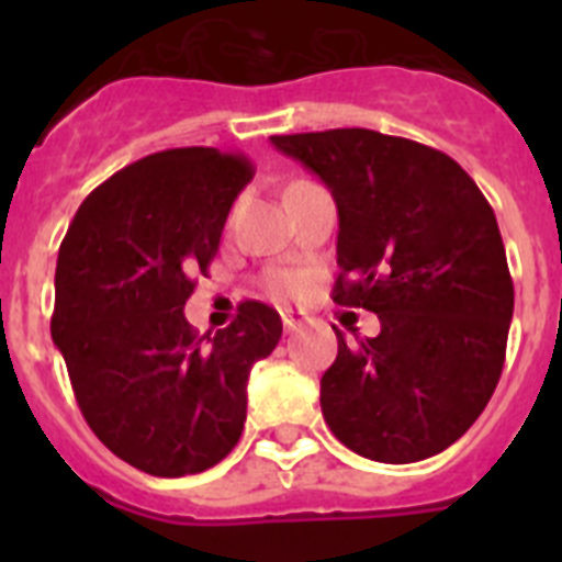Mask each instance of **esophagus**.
<instances>
[{
    "instance_id": "obj_1",
    "label": "esophagus",
    "mask_w": 562,
    "mask_h": 562,
    "mask_svg": "<svg viewBox=\"0 0 562 562\" xmlns=\"http://www.w3.org/2000/svg\"><path fill=\"white\" fill-rule=\"evenodd\" d=\"M281 321H284L286 331H297L301 326H304L306 317L301 315V312H295V310H290V306H286V310H281Z\"/></svg>"
}]
</instances>
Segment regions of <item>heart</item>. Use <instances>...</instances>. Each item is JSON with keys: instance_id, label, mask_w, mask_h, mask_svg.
I'll return each mask as SVG.
<instances>
[{"instance_id": "heart-1", "label": "heart", "mask_w": 562, "mask_h": 562, "mask_svg": "<svg viewBox=\"0 0 562 562\" xmlns=\"http://www.w3.org/2000/svg\"><path fill=\"white\" fill-rule=\"evenodd\" d=\"M270 286L278 295H295V292L301 290V278L292 276V272H276V276L270 278Z\"/></svg>"}]
</instances>
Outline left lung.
Wrapping results in <instances>:
<instances>
[{
    "mask_svg": "<svg viewBox=\"0 0 562 562\" xmlns=\"http://www.w3.org/2000/svg\"><path fill=\"white\" fill-rule=\"evenodd\" d=\"M335 196L340 306L380 317L321 380V411L355 453L408 464L467 434L501 380L515 286L498 222L445 151L371 128L276 134Z\"/></svg>",
    "mask_w": 562,
    "mask_h": 562,
    "instance_id": "left-lung-1",
    "label": "left lung"
}]
</instances>
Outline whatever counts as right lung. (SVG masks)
I'll use <instances>...</instances> for the list:
<instances>
[{"instance_id":"1","label":"right lung","mask_w":562,"mask_h":562,"mask_svg":"<svg viewBox=\"0 0 562 562\" xmlns=\"http://www.w3.org/2000/svg\"><path fill=\"white\" fill-rule=\"evenodd\" d=\"M252 173L238 151L148 154L89 193L58 247L49 331L78 408L148 475L202 473L236 448L252 362L281 340V317L261 301L238 304L213 337L182 312Z\"/></svg>"}]
</instances>
